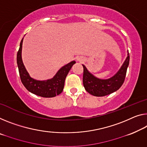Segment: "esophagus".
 <instances>
[{
    "mask_svg": "<svg viewBox=\"0 0 147 147\" xmlns=\"http://www.w3.org/2000/svg\"><path fill=\"white\" fill-rule=\"evenodd\" d=\"M78 61H79L80 62H83V58H81V57H80L78 58Z\"/></svg>",
    "mask_w": 147,
    "mask_h": 147,
    "instance_id": "esophagus-1",
    "label": "esophagus"
}]
</instances>
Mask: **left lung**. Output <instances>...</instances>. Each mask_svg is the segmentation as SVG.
Instances as JSON below:
<instances>
[{"mask_svg": "<svg viewBox=\"0 0 147 147\" xmlns=\"http://www.w3.org/2000/svg\"><path fill=\"white\" fill-rule=\"evenodd\" d=\"M129 63V54L119 70L114 76L108 80H100L89 73L83 65V86L86 91L92 95L103 96L116 91L121 87L125 81L127 69Z\"/></svg>", "mask_w": 147, "mask_h": 147, "instance_id": "1", "label": "left lung"}]
</instances>
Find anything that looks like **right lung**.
Listing matches in <instances>:
<instances>
[{
    "instance_id": "add662e5",
    "label": "right lung",
    "mask_w": 147,
    "mask_h": 147,
    "mask_svg": "<svg viewBox=\"0 0 147 147\" xmlns=\"http://www.w3.org/2000/svg\"><path fill=\"white\" fill-rule=\"evenodd\" d=\"M23 39L20 42V49L17 53V64L22 83L29 92H32L36 95L45 97V98L54 97L58 95L64 89L65 79L76 62L72 61L66 66H63L57 72L55 76L51 80L46 81L33 80L29 76L28 71H26L22 60V48Z\"/></svg>"
}]
</instances>
